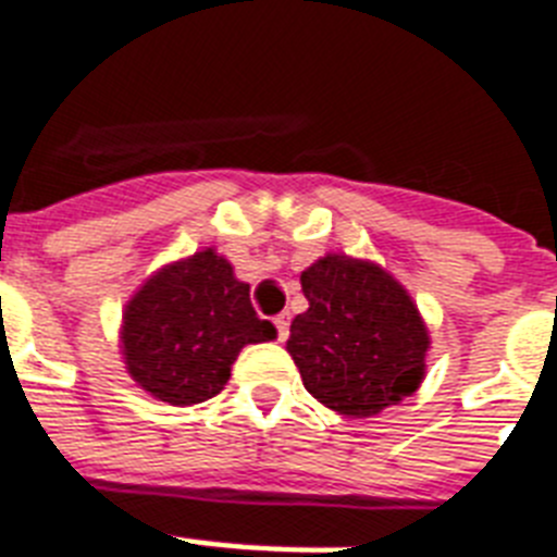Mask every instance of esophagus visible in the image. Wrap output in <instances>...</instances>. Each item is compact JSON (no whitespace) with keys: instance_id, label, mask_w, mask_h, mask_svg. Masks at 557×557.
Returning <instances> with one entry per match:
<instances>
[{"instance_id":"34e87169","label":"esophagus","mask_w":557,"mask_h":557,"mask_svg":"<svg viewBox=\"0 0 557 557\" xmlns=\"http://www.w3.org/2000/svg\"><path fill=\"white\" fill-rule=\"evenodd\" d=\"M288 323H292V318H288V311H283V314H277V318H274V329H277V341H286V337H288Z\"/></svg>"}]
</instances>
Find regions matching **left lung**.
<instances>
[{
	"mask_svg": "<svg viewBox=\"0 0 557 557\" xmlns=\"http://www.w3.org/2000/svg\"><path fill=\"white\" fill-rule=\"evenodd\" d=\"M309 311L292 320L286 349L302 386L329 409L372 418L423 381L426 325L383 269L329 255L302 271Z\"/></svg>",
	"mask_w": 557,
	"mask_h": 557,
	"instance_id": "1",
	"label": "left lung"
}]
</instances>
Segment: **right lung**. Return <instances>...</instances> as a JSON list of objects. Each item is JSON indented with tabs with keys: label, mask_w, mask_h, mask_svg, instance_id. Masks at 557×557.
<instances>
[{
	"label": "right lung",
	"mask_w": 557,
	"mask_h": 557,
	"mask_svg": "<svg viewBox=\"0 0 557 557\" xmlns=\"http://www.w3.org/2000/svg\"><path fill=\"white\" fill-rule=\"evenodd\" d=\"M257 318L248 283L211 248L153 274L125 309L122 351L131 377L171 406L223 392L248 343L274 341Z\"/></svg>",
	"instance_id": "right-lung-1"
}]
</instances>
